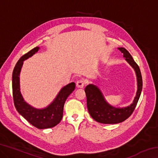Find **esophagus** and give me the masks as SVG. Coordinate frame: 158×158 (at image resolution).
<instances>
[{
    "mask_svg": "<svg viewBox=\"0 0 158 158\" xmlns=\"http://www.w3.org/2000/svg\"><path fill=\"white\" fill-rule=\"evenodd\" d=\"M85 84V81L84 79H79L77 81V88H83L84 86V85Z\"/></svg>",
    "mask_w": 158,
    "mask_h": 158,
    "instance_id": "obj_1",
    "label": "esophagus"
}]
</instances>
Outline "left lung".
Here are the masks:
<instances>
[{"mask_svg":"<svg viewBox=\"0 0 158 158\" xmlns=\"http://www.w3.org/2000/svg\"><path fill=\"white\" fill-rule=\"evenodd\" d=\"M118 49L123 53L125 60L135 69L137 81V93L132 103L125 107H115L109 105L105 100L100 89L94 84H89L85 88L87 99V107L89 114L95 121L104 124H116L121 123L129 118L137 106L142 90V77L140 69L130 55L123 47Z\"/></svg>","mask_w":158,"mask_h":158,"instance_id":"1","label":"left lung"}]
</instances>
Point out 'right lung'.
<instances>
[{"instance_id":"obj_1","label":"right lung","mask_w":158,"mask_h":158,"mask_svg":"<svg viewBox=\"0 0 158 158\" xmlns=\"http://www.w3.org/2000/svg\"><path fill=\"white\" fill-rule=\"evenodd\" d=\"M39 47H35L20 58L12 73L13 100L17 111L24 118L38 129H47L59 123L63 117V106L68 96L75 89V84L72 82L60 89L56 97L50 105L43 109H37L28 104L20 91V73L23 61L38 52Z\"/></svg>"}]
</instances>
